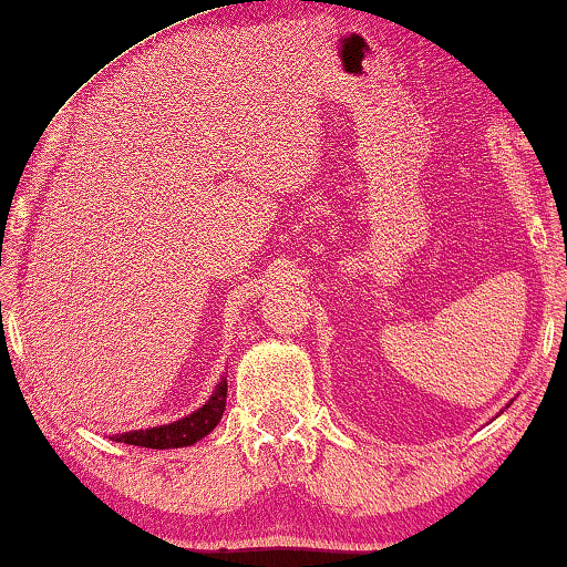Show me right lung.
Listing matches in <instances>:
<instances>
[{
	"instance_id": "add662e5",
	"label": "right lung",
	"mask_w": 567,
	"mask_h": 567,
	"mask_svg": "<svg viewBox=\"0 0 567 567\" xmlns=\"http://www.w3.org/2000/svg\"><path fill=\"white\" fill-rule=\"evenodd\" d=\"M224 405H227V379H221L219 386H216L212 394V400H208L204 408L196 410V413H190L188 417H183V421L159 425V429L123 433V436H115V441H123V444H131V446H146V449L190 446L216 429V423L221 421Z\"/></svg>"
}]
</instances>
